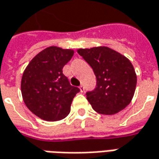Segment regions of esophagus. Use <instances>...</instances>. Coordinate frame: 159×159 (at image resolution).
Listing matches in <instances>:
<instances>
[{"label":"esophagus","instance_id":"1","mask_svg":"<svg viewBox=\"0 0 159 159\" xmlns=\"http://www.w3.org/2000/svg\"><path fill=\"white\" fill-rule=\"evenodd\" d=\"M79 89L81 92H83V91H84V86H83V85H80Z\"/></svg>","mask_w":159,"mask_h":159}]
</instances>
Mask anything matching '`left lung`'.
Here are the masks:
<instances>
[{
	"label": "left lung",
	"instance_id": "8db88e82",
	"mask_svg": "<svg viewBox=\"0 0 159 159\" xmlns=\"http://www.w3.org/2000/svg\"><path fill=\"white\" fill-rule=\"evenodd\" d=\"M77 52L96 77V87L86 93L93 109L102 114H114L124 109L134 97L137 83L131 62L106 46L79 49Z\"/></svg>",
	"mask_w": 159,
	"mask_h": 159
}]
</instances>
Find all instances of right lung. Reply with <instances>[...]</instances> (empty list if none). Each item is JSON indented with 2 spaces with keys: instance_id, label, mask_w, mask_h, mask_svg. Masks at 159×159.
<instances>
[{
  "instance_id": "obj_1",
  "label": "right lung",
  "mask_w": 159,
  "mask_h": 159,
  "mask_svg": "<svg viewBox=\"0 0 159 159\" xmlns=\"http://www.w3.org/2000/svg\"><path fill=\"white\" fill-rule=\"evenodd\" d=\"M72 50L51 46L33 57L21 79L25 105L42 120L57 121L70 111L72 100L80 89L71 86L63 68L71 59Z\"/></svg>"
}]
</instances>
